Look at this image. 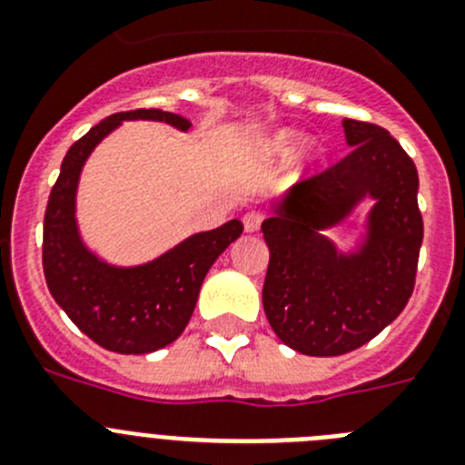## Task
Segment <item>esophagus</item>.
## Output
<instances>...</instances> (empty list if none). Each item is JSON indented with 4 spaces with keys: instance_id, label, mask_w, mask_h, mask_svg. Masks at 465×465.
Here are the masks:
<instances>
[{
    "instance_id": "esophagus-1",
    "label": "esophagus",
    "mask_w": 465,
    "mask_h": 465,
    "mask_svg": "<svg viewBox=\"0 0 465 465\" xmlns=\"http://www.w3.org/2000/svg\"><path fill=\"white\" fill-rule=\"evenodd\" d=\"M244 230L246 232H255V230L261 228V223H262V214L261 212H255V210H251V212H246L244 214Z\"/></svg>"
}]
</instances>
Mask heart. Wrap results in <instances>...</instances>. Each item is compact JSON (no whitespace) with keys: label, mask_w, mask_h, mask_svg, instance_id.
I'll return each instance as SVG.
<instances>
[{"label":"heart","mask_w":465,"mask_h":465,"mask_svg":"<svg viewBox=\"0 0 465 465\" xmlns=\"http://www.w3.org/2000/svg\"><path fill=\"white\" fill-rule=\"evenodd\" d=\"M292 140H295V135L288 134V131H281V134H276L270 140V149L272 152H279V154H285V152H291Z\"/></svg>","instance_id":"b5f03b06"}]
</instances>
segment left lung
<instances>
[{"instance_id": "obj_1", "label": "left lung", "mask_w": 465, "mask_h": 465, "mask_svg": "<svg viewBox=\"0 0 465 465\" xmlns=\"http://www.w3.org/2000/svg\"><path fill=\"white\" fill-rule=\"evenodd\" d=\"M343 131L351 154L292 186L262 221L265 316L285 346L311 357L355 351L401 313L424 237L411 156L382 126L343 119ZM364 197L374 200L365 242L341 254L322 230Z\"/></svg>"}]
</instances>
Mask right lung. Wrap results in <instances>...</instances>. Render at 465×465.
Instances as JSON below:
<instances>
[{"label":"right lung","instance_id":"1","mask_svg":"<svg viewBox=\"0 0 465 465\" xmlns=\"http://www.w3.org/2000/svg\"><path fill=\"white\" fill-rule=\"evenodd\" d=\"M126 119L165 122L180 131L191 126L182 114L140 108L110 114L71 144L45 207L44 274L54 302L94 343L122 355H144L165 348L184 331L204 276L244 225L232 219L191 235L138 267H114L94 255L80 240L75 191L94 147Z\"/></svg>","mask_w":465,"mask_h":465}]
</instances>
